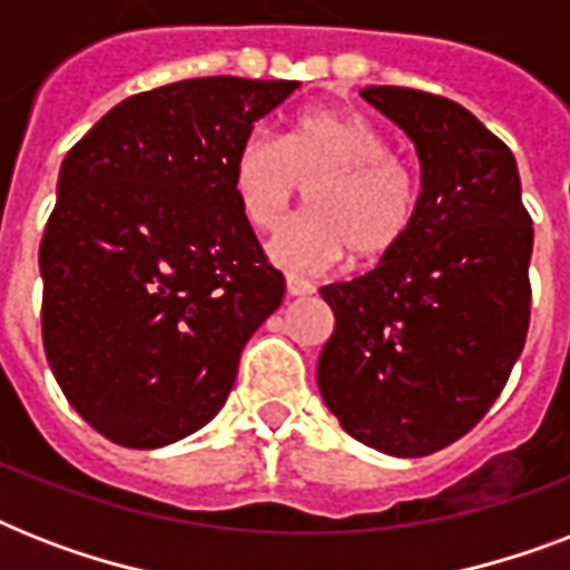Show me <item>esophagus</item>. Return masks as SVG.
<instances>
[{
  "instance_id": "esophagus-1",
  "label": "esophagus",
  "mask_w": 570,
  "mask_h": 570,
  "mask_svg": "<svg viewBox=\"0 0 570 570\" xmlns=\"http://www.w3.org/2000/svg\"><path fill=\"white\" fill-rule=\"evenodd\" d=\"M286 293L293 295V298H302V295L313 293V284H311V281H304V277H298V275H286Z\"/></svg>"
}]
</instances>
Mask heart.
<instances>
[{
	"label": "heart",
	"mask_w": 570,
	"mask_h": 570,
	"mask_svg": "<svg viewBox=\"0 0 570 570\" xmlns=\"http://www.w3.org/2000/svg\"><path fill=\"white\" fill-rule=\"evenodd\" d=\"M304 189L311 213L272 245L289 268H328L346 250L379 263L405 245L420 215L414 168L352 109H307L284 138L257 129L233 156V191L257 233L281 230Z\"/></svg>",
	"instance_id": "1"
}]
</instances>
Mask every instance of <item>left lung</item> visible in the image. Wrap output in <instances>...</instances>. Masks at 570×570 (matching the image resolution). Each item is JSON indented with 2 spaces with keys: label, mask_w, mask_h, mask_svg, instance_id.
<instances>
[{
  "label": "left lung",
  "mask_w": 570,
  "mask_h": 570,
  "mask_svg": "<svg viewBox=\"0 0 570 570\" xmlns=\"http://www.w3.org/2000/svg\"><path fill=\"white\" fill-rule=\"evenodd\" d=\"M420 156V215L370 275L322 286L334 334L325 405L399 459L450 446L503 393L530 328L532 218L512 150L464 106L399 85L361 91Z\"/></svg>",
  "instance_id": "8db88e82"
}]
</instances>
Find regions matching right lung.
<instances>
[{
    "mask_svg": "<svg viewBox=\"0 0 570 570\" xmlns=\"http://www.w3.org/2000/svg\"><path fill=\"white\" fill-rule=\"evenodd\" d=\"M298 82L204 76L118 102L61 163L40 239V331L67 402L156 450L230 396L286 281L245 222L233 156Z\"/></svg>",
    "mask_w": 570,
    "mask_h": 570,
    "instance_id": "add662e5",
    "label": "right lung"
}]
</instances>
